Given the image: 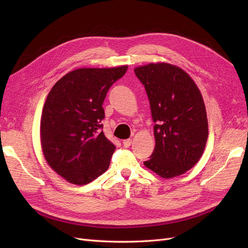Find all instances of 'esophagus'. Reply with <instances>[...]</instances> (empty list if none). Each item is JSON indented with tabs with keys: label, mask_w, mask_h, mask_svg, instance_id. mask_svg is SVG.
<instances>
[{
	"label": "esophagus",
	"mask_w": 248,
	"mask_h": 248,
	"mask_svg": "<svg viewBox=\"0 0 248 248\" xmlns=\"http://www.w3.org/2000/svg\"><path fill=\"white\" fill-rule=\"evenodd\" d=\"M131 142H132V140H131V139L124 140H123V146H124L125 148H128V147H130Z\"/></svg>",
	"instance_id": "1"
}]
</instances>
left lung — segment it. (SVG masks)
Instances as JSON below:
<instances>
[{
  "label": "left lung",
  "instance_id": "obj_1",
  "mask_svg": "<svg viewBox=\"0 0 248 248\" xmlns=\"http://www.w3.org/2000/svg\"><path fill=\"white\" fill-rule=\"evenodd\" d=\"M134 73L145 86L155 123V148L144 164L164 179L182 175L200 160L208 139L201 91L188 73L172 64L150 63Z\"/></svg>",
  "mask_w": 248,
  "mask_h": 248
}]
</instances>
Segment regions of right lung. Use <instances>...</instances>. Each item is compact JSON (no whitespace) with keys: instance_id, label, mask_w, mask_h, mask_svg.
Returning a JSON list of instances; mask_svg holds the SVG:
<instances>
[{"instance_id":"1","label":"right lung","mask_w":248,"mask_h":248,"mask_svg":"<svg viewBox=\"0 0 248 248\" xmlns=\"http://www.w3.org/2000/svg\"><path fill=\"white\" fill-rule=\"evenodd\" d=\"M127 68L72 70L49 91L40 120L41 149L48 166L69 183L88 184L108 169L116 146L100 130L102 104Z\"/></svg>"}]
</instances>
